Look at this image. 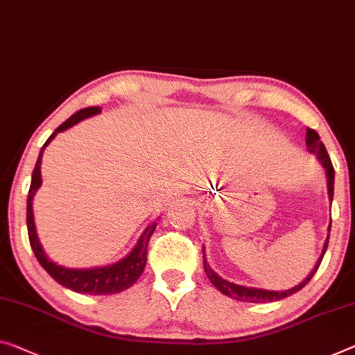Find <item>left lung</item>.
I'll return each instance as SVG.
<instances>
[{
    "mask_svg": "<svg viewBox=\"0 0 355 355\" xmlns=\"http://www.w3.org/2000/svg\"><path fill=\"white\" fill-rule=\"evenodd\" d=\"M306 147H308V152L311 154H314L318 157V160L320 162V165L324 166L325 170V176H327V187H329V198H330V203L331 200H334V185H335V170H334V165H331V160L329 154H327V149L322 141H320L318 132H314L313 128H308L306 130ZM330 228H331V220H330V225H329V233H327V239L324 243V248H322V254H320L319 260L315 261L313 271L309 272L306 279H303L300 282L298 286L288 288V291H265V288H257V287H246V286H239V284H234V282H230L227 279H223L220 277L217 272L211 268L208 260H206V254H205V246H203V263H205V272L206 276H208V279L211 281V284L214 286L217 291H220L223 295L234 298V300H239V302H248V303H270V302H277V300H282L286 297H291L293 293H297L298 291H302V288L308 284L311 281V277L314 276V272L318 271L320 261H322V257L327 250V246H329V238H330Z\"/></svg>",
    "mask_w": 355,
    "mask_h": 355,
    "instance_id": "8db88e82",
    "label": "left lung"
}]
</instances>
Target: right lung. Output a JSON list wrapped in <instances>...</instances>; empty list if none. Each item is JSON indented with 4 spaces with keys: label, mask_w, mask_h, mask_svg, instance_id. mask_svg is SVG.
Instances as JSON below:
<instances>
[{
    "label": "right lung",
    "mask_w": 355,
    "mask_h": 355,
    "mask_svg": "<svg viewBox=\"0 0 355 355\" xmlns=\"http://www.w3.org/2000/svg\"><path fill=\"white\" fill-rule=\"evenodd\" d=\"M101 112V107H85L80 109L76 114H73L67 122H63L60 127L53 132L49 139L41 147L40 157L35 165V170L31 174V185L28 190V200H26V227H28V238L33 252H35L37 261H40L42 268H44L53 279H55L60 286L71 288V291L78 293H87V295H111V293H119L122 291H127L128 287H132L138 277L143 275L146 261H147V244H149L150 234L154 233L157 222H152L150 225L146 227V230L141 234V238L136 243V246L130 250L116 263L106 265V266H95V268H67V266L57 265L55 261H52L47 257L44 249H42L40 238L36 233L35 225V216H33V196H35L36 190L41 187L42 179H41V160L44 149L49 146V143L55 138L57 133H62L64 130L73 127V125L79 123L84 119H89L92 116Z\"/></svg>",
    "instance_id": "obj_1"
}]
</instances>
